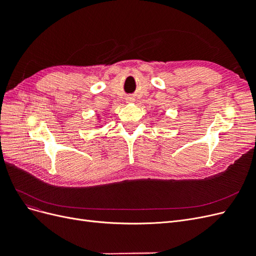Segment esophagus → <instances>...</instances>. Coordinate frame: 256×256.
I'll return each mask as SVG.
<instances>
[{
  "mask_svg": "<svg viewBox=\"0 0 256 256\" xmlns=\"http://www.w3.org/2000/svg\"><path fill=\"white\" fill-rule=\"evenodd\" d=\"M134 100V99L132 97H128V98H127V102H132Z\"/></svg>",
  "mask_w": 256,
  "mask_h": 256,
  "instance_id": "obj_1",
  "label": "esophagus"
}]
</instances>
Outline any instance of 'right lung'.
Returning a JSON list of instances; mask_svg holds the SVG:
<instances>
[{
	"label": "right lung",
	"instance_id": "add662e5",
	"mask_svg": "<svg viewBox=\"0 0 256 256\" xmlns=\"http://www.w3.org/2000/svg\"><path fill=\"white\" fill-rule=\"evenodd\" d=\"M98 118H99V116H98ZM98 120H99V118H98Z\"/></svg>",
	"mask_w": 256,
	"mask_h": 256
}]
</instances>
